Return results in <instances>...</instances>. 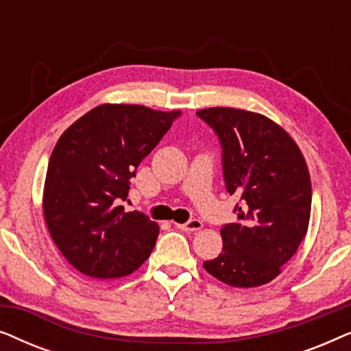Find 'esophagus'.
<instances>
[{
	"mask_svg": "<svg viewBox=\"0 0 351 351\" xmlns=\"http://www.w3.org/2000/svg\"><path fill=\"white\" fill-rule=\"evenodd\" d=\"M177 228L184 230V232H199L203 228V222L198 219H191L186 223H177Z\"/></svg>",
	"mask_w": 351,
	"mask_h": 351,
	"instance_id": "esophagus-1",
	"label": "esophagus"
}]
</instances>
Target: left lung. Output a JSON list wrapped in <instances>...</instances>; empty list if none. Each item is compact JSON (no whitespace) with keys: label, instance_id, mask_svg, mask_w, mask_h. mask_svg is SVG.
Wrapping results in <instances>:
<instances>
[{"label":"left lung","instance_id":"obj_1","mask_svg":"<svg viewBox=\"0 0 351 351\" xmlns=\"http://www.w3.org/2000/svg\"><path fill=\"white\" fill-rule=\"evenodd\" d=\"M196 114L217 134L223 180L238 223L220 230L222 252L204 270L233 287H257L280 275L305 238L311 182L300 148L280 124L247 110L214 107Z\"/></svg>","mask_w":351,"mask_h":351}]
</instances>
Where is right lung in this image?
Here are the masks:
<instances>
[{"label": "right lung", "mask_w": 351, "mask_h": 351, "mask_svg": "<svg viewBox=\"0 0 351 351\" xmlns=\"http://www.w3.org/2000/svg\"><path fill=\"white\" fill-rule=\"evenodd\" d=\"M179 110L104 104L57 141L47 165L43 213L51 238L86 276L131 275L150 257L160 227L138 210L124 213L129 179Z\"/></svg>", "instance_id": "add662e5"}]
</instances>
